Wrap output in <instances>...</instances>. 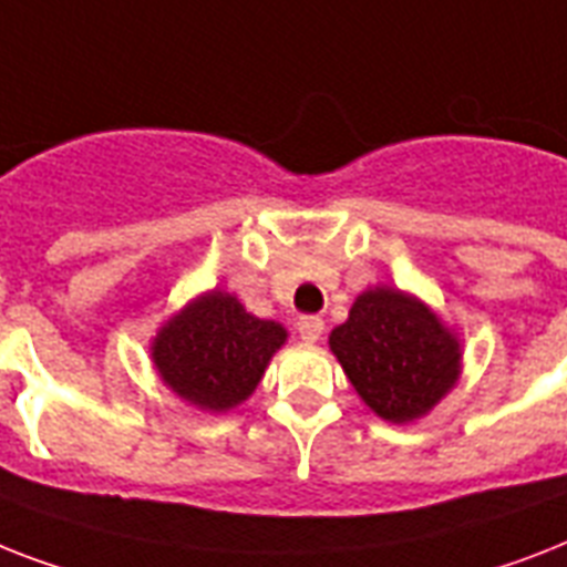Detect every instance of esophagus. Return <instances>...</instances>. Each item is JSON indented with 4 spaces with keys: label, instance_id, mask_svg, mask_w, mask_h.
Instances as JSON below:
<instances>
[{
    "label": "esophagus",
    "instance_id": "34e87169",
    "mask_svg": "<svg viewBox=\"0 0 567 567\" xmlns=\"http://www.w3.org/2000/svg\"><path fill=\"white\" fill-rule=\"evenodd\" d=\"M321 330H324V321L319 319V316H301V319H298V333H301V339H305V342H319V337H321Z\"/></svg>",
    "mask_w": 567,
    "mask_h": 567
}]
</instances>
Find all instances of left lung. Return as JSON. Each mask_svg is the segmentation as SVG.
Returning <instances> with one entry per match:
<instances>
[{"label":"left lung","instance_id":"obj_1","mask_svg":"<svg viewBox=\"0 0 567 567\" xmlns=\"http://www.w3.org/2000/svg\"><path fill=\"white\" fill-rule=\"evenodd\" d=\"M328 342L357 395L392 424L427 415L460 380L456 333L401 289H365Z\"/></svg>","mask_w":567,"mask_h":567}]
</instances>
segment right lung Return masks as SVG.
Returning a JSON list of instances; mask_svg holds the SVG:
<instances>
[{
    "label": "right lung",
    "mask_w": 567,
    "mask_h": 567,
    "mask_svg": "<svg viewBox=\"0 0 567 567\" xmlns=\"http://www.w3.org/2000/svg\"><path fill=\"white\" fill-rule=\"evenodd\" d=\"M284 342V324L257 319L237 296L210 289L163 321L152 360L163 383L187 404L228 412L255 392Z\"/></svg>",
    "instance_id": "1"
}]
</instances>
